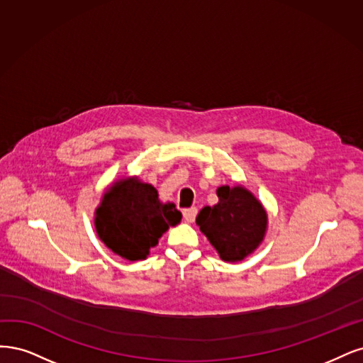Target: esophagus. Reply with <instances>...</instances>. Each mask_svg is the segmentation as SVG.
Masks as SVG:
<instances>
[{"label": "esophagus", "instance_id": "34e87169", "mask_svg": "<svg viewBox=\"0 0 363 363\" xmlns=\"http://www.w3.org/2000/svg\"><path fill=\"white\" fill-rule=\"evenodd\" d=\"M182 216L185 218V221H189V223H193L196 216H197V208H185L182 211Z\"/></svg>", "mask_w": 363, "mask_h": 363}]
</instances>
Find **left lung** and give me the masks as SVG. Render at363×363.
Returning <instances> with one entry per match:
<instances>
[{
	"mask_svg": "<svg viewBox=\"0 0 363 363\" xmlns=\"http://www.w3.org/2000/svg\"><path fill=\"white\" fill-rule=\"evenodd\" d=\"M218 203L205 206L196 223L226 262L242 261L262 242L268 217L262 203L241 185H221Z\"/></svg>",
	"mask_w": 363,
	"mask_h": 363,
	"instance_id": "1",
	"label": "left lung"
}]
</instances>
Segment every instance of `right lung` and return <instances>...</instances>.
I'll return each instance as SVG.
<instances>
[{
    "label": "right lung",
    "instance_id": "obj_1",
    "mask_svg": "<svg viewBox=\"0 0 363 363\" xmlns=\"http://www.w3.org/2000/svg\"><path fill=\"white\" fill-rule=\"evenodd\" d=\"M181 218L174 203L160 201L155 186L133 177L116 181L104 193L95 211V228L101 241L116 255L140 261Z\"/></svg>",
    "mask_w": 363,
    "mask_h": 363
}]
</instances>
